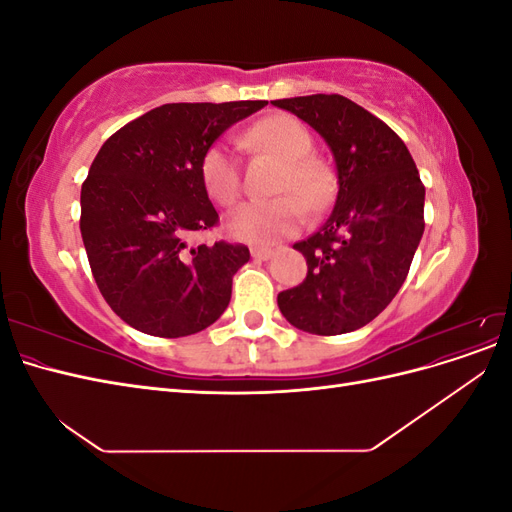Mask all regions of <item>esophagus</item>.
Instances as JSON below:
<instances>
[{"label":"esophagus","mask_w":512,"mask_h":512,"mask_svg":"<svg viewBox=\"0 0 512 512\" xmlns=\"http://www.w3.org/2000/svg\"><path fill=\"white\" fill-rule=\"evenodd\" d=\"M273 256L271 247H252V258L254 260H269Z\"/></svg>","instance_id":"obj_1"}]
</instances>
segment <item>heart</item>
<instances>
[{
    "instance_id": "b5f03b06",
    "label": "heart",
    "mask_w": 512,
    "mask_h": 512,
    "mask_svg": "<svg viewBox=\"0 0 512 512\" xmlns=\"http://www.w3.org/2000/svg\"><path fill=\"white\" fill-rule=\"evenodd\" d=\"M243 143L265 149L282 168L277 173L275 192H286L271 200H250L232 209L224 228L228 237L252 243L269 245L297 232L305 218L307 205L322 207L331 194L329 170L316 158H309L312 136L297 119L288 115H271L245 132ZM200 181L207 196L218 205H232L241 190V175L235 149L228 143H213L200 158ZM304 198L301 199L300 196Z\"/></svg>"
}]
</instances>
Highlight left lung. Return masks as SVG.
Segmentation results:
<instances>
[{
  "instance_id": "1",
  "label": "left lung",
  "mask_w": 512,
  "mask_h": 512,
  "mask_svg": "<svg viewBox=\"0 0 512 512\" xmlns=\"http://www.w3.org/2000/svg\"><path fill=\"white\" fill-rule=\"evenodd\" d=\"M271 104L314 128L337 168L327 222L292 245L307 260L305 280L277 294V305L292 327L307 333L356 331L406 282L425 230V185L404 141L352 100L316 94Z\"/></svg>"
}]
</instances>
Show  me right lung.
Here are the masks:
<instances>
[{
	"label": "right lung",
	"instance_id": "1",
	"mask_svg": "<svg viewBox=\"0 0 512 512\" xmlns=\"http://www.w3.org/2000/svg\"><path fill=\"white\" fill-rule=\"evenodd\" d=\"M265 104H162L117 130L91 162L81 188L85 252L102 297L136 331L194 335L228 307L250 250L188 247L185 237L218 224L200 181L203 153Z\"/></svg>",
	"mask_w": 512,
	"mask_h": 512
}]
</instances>
